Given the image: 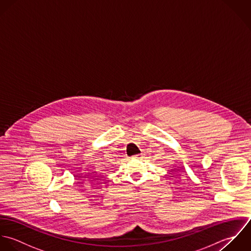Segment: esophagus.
<instances>
[{
	"label": "esophagus",
	"instance_id": "obj_1",
	"mask_svg": "<svg viewBox=\"0 0 251 251\" xmlns=\"http://www.w3.org/2000/svg\"><path fill=\"white\" fill-rule=\"evenodd\" d=\"M134 158H137V159H142L144 158V154H138V155H135Z\"/></svg>",
	"mask_w": 251,
	"mask_h": 251
}]
</instances>
